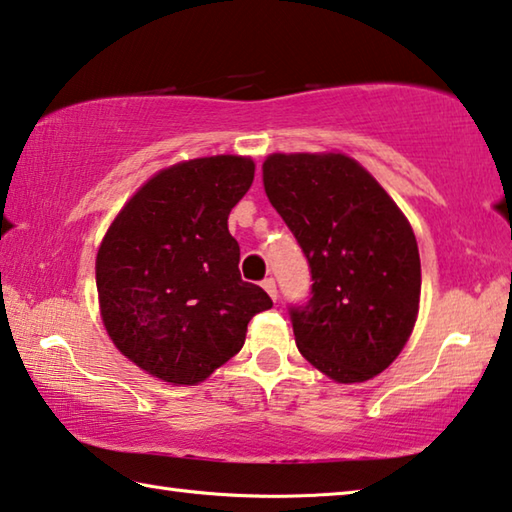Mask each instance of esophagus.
I'll return each instance as SVG.
<instances>
[{"instance_id":"34e87169","label":"esophagus","mask_w":512,"mask_h":512,"mask_svg":"<svg viewBox=\"0 0 512 512\" xmlns=\"http://www.w3.org/2000/svg\"><path fill=\"white\" fill-rule=\"evenodd\" d=\"M262 287H264V291L268 293V296H271L273 300H277V287H275L273 277H266V280L262 282Z\"/></svg>"}]
</instances>
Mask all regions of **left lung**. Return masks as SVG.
Returning a JSON list of instances; mask_svg holds the SVG:
<instances>
[{
  "label": "left lung",
  "instance_id": "1",
  "mask_svg": "<svg viewBox=\"0 0 512 512\" xmlns=\"http://www.w3.org/2000/svg\"><path fill=\"white\" fill-rule=\"evenodd\" d=\"M264 189L311 268V298L291 307L302 357L339 384L379 375L409 341L420 253L406 216L343 153H273Z\"/></svg>",
  "mask_w": 512,
  "mask_h": 512
}]
</instances>
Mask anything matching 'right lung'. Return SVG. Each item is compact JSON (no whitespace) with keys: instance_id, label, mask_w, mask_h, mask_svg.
Returning a JSON list of instances; mask_svg holds the SVG:
<instances>
[{"instance_id":"obj_1","label":"right lung","mask_w":512,"mask_h":512,"mask_svg":"<svg viewBox=\"0 0 512 512\" xmlns=\"http://www.w3.org/2000/svg\"><path fill=\"white\" fill-rule=\"evenodd\" d=\"M255 162L212 155L178 162L137 189L103 237L97 291L124 357L169 384L194 386L235 357L268 293L241 280L228 216Z\"/></svg>"}]
</instances>
